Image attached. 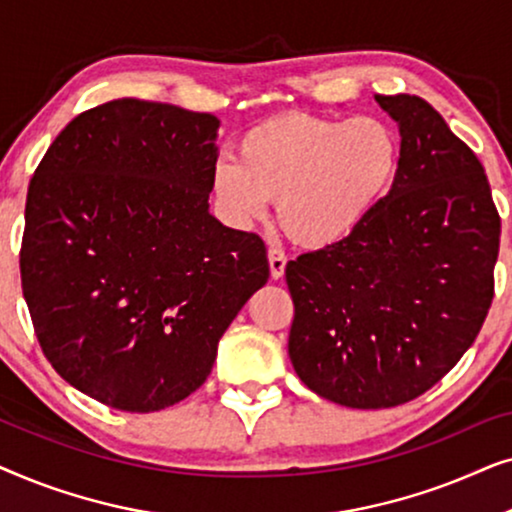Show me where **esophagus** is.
I'll use <instances>...</instances> for the list:
<instances>
[{
    "mask_svg": "<svg viewBox=\"0 0 512 512\" xmlns=\"http://www.w3.org/2000/svg\"><path fill=\"white\" fill-rule=\"evenodd\" d=\"M268 261H270V275H272V279L284 277V270H286L284 251L277 249V247H270L268 249Z\"/></svg>",
    "mask_w": 512,
    "mask_h": 512,
    "instance_id": "obj_1",
    "label": "esophagus"
}]
</instances>
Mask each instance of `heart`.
Wrapping results in <instances>:
<instances>
[{
	"label": "heart",
	"mask_w": 512,
	"mask_h": 512,
	"mask_svg": "<svg viewBox=\"0 0 512 512\" xmlns=\"http://www.w3.org/2000/svg\"><path fill=\"white\" fill-rule=\"evenodd\" d=\"M403 139L377 116L284 114L247 130L237 160L214 167V198L237 226L277 219L293 240L326 249L354 235L394 191Z\"/></svg>",
	"instance_id": "heart-1"
}]
</instances>
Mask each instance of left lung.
<instances>
[{
	"mask_svg": "<svg viewBox=\"0 0 512 512\" xmlns=\"http://www.w3.org/2000/svg\"><path fill=\"white\" fill-rule=\"evenodd\" d=\"M403 165L373 216L286 265L289 356L307 389L359 410L394 408L457 366L494 298L501 219L480 160L429 102L375 95Z\"/></svg>",
	"mask_w": 512,
	"mask_h": 512,
	"instance_id": "left-lung-1",
	"label": "left lung"
}]
</instances>
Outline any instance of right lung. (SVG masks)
Wrapping results in <instances>:
<instances>
[{"instance_id": "1", "label": "right lung", "mask_w": 512, "mask_h": 512, "mask_svg": "<svg viewBox=\"0 0 512 512\" xmlns=\"http://www.w3.org/2000/svg\"><path fill=\"white\" fill-rule=\"evenodd\" d=\"M219 118L135 97L83 111L27 191L20 282L62 380L109 408L156 412L212 373L268 282L258 235L209 214Z\"/></svg>"}]
</instances>
